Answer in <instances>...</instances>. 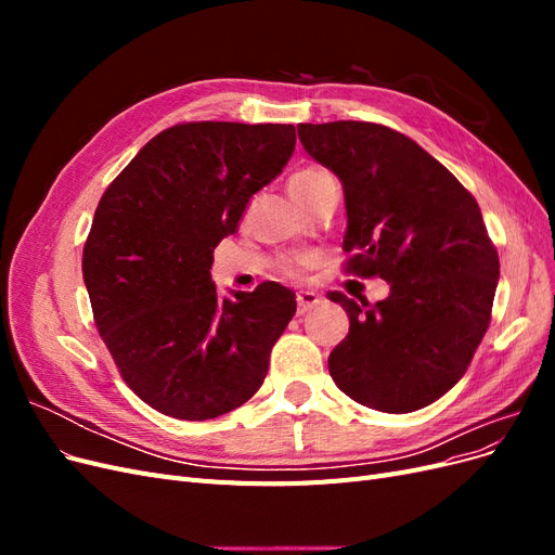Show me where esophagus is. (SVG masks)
Listing matches in <instances>:
<instances>
[{"instance_id":"1","label":"esophagus","mask_w":555,"mask_h":555,"mask_svg":"<svg viewBox=\"0 0 555 555\" xmlns=\"http://www.w3.org/2000/svg\"><path fill=\"white\" fill-rule=\"evenodd\" d=\"M296 300H298V314H306L322 304V298H319L314 292H298Z\"/></svg>"}]
</instances>
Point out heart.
I'll return each instance as SVG.
<instances>
[{"instance_id": "obj_1", "label": "heart", "mask_w": 555, "mask_h": 555, "mask_svg": "<svg viewBox=\"0 0 555 555\" xmlns=\"http://www.w3.org/2000/svg\"><path fill=\"white\" fill-rule=\"evenodd\" d=\"M326 178H331V176L324 169H317V166L300 169L289 178V194L296 201H304L317 188V184ZM298 268H300V261H289V263H284V273L294 275V273H298Z\"/></svg>"}]
</instances>
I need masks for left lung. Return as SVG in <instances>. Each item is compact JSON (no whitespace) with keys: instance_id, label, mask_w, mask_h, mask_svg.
Segmentation results:
<instances>
[{"instance_id":"1","label":"left lung","mask_w":555,"mask_h":555,"mask_svg":"<svg viewBox=\"0 0 555 555\" xmlns=\"http://www.w3.org/2000/svg\"><path fill=\"white\" fill-rule=\"evenodd\" d=\"M306 153L343 182L347 271L379 275L375 306L333 292L349 317L328 373L351 400L422 410L456 384L491 322L498 251L475 196L426 150L375 122L298 125Z\"/></svg>"}]
</instances>
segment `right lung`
Here are the masks:
<instances>
[{
    "label": "right lung",
    "mask_w": 555,
    "mask_h": 555,
    "mask_svg": "<svg viewBox=\"0 0 555 555\" xmlns=\"http://www.w3.org/2000/svg\"><path fill=\"white\" fill-rule=\"evenodd\" d=\"M294 145V125H176L99 201L82 249L94 324L129 389L166 416L206 422L263 384L296 296L263 282L220 298L210 266Z\"/></svg>",
    "instance_id": "add662e5"
}]
</instances>
